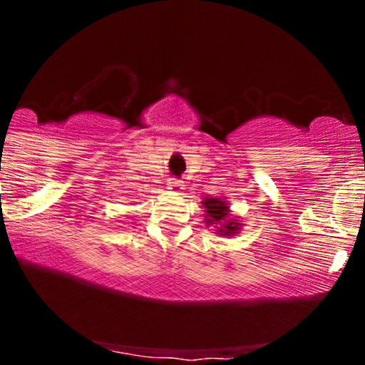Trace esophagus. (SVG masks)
<instances>
[{"mask_svg": "<svg viewBox=\"0 0 365 365\" xmlns=\"http://www.w3.org/2000/svg\"><path fill=\"white\" fill-rule=\"evenodd\" d=\"M166 185H168L171 192H180L183 188V182H182V180H178V178H170Z\"/></svg>", "mask_w": 365, "mask_h": 365, "instance_id": "esophagus-1", "label": "esophagus"}]
</instances>
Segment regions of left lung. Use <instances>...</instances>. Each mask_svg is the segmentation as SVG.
<instances>
[{
	"mask_svg": "<svg viewBox=\"0 0 365 365\" xmlns=\"http://www.w3.org/2000/svg\"><path fill=\"white\" fill-rule=\"evenodd\" d=\"M202 206L206 209V225L215 226L216 233L221 237H235L242 230V223L237 217L232 216L230 206L221 197H207L202 200Z\"/></svg>",
	"mask_w": 365,
	"mask_h": 365,
	"instance_id": "obj_1",
	"label": "left lung"
}]
</instances>
